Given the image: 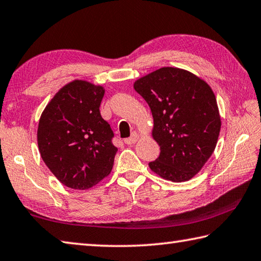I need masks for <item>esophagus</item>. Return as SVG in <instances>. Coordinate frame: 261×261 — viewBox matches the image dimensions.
<instances>
[{"instance_id": "34e87169", "label": "esophagus", "mask_w": 261, "mask_h": 261, "mask_svg": "<svg viewBox=\"0 0 261 261\" xmlns=\"http://www.w3.org/2000/svg\"><path fill=\"white\" fill-rule=\"evenodd\" d=\"M138 138H139V135L137 134V132H132V135H131L130 138L124 139V143L126 145H132V144H135L137 140H138Z\"/></svg>"}]
</instances>
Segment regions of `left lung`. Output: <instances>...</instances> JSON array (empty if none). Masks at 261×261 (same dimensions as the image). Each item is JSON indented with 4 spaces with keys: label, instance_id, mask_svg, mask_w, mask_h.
Masks as SVG:
<instances>
[{
    "label": "left lung",
    "instance_id": "1",
    "mask_svg": "<svg viewBox=\"0 0 261 261\" xmlns=\"http://www.w3.org/2000/svg\"><path fill=\"white\" fill-rule=\"evenodd\" d=\"M134 87L150 108L161 148L149 168L167 180L187 181L216 148L221 122L215 93L200 77L174 67L155 70Z\"/></svg>",
    "mask_w": 261,
    "mask_h": 261
}]
</instances>
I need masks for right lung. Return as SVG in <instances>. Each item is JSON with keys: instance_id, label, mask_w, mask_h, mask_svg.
<instances>
[{"instance_id": "add662e5", "label": "right lung", "mask_w": 261, "mask_h": 261, "mask_svg": "<svg viewBox=\"0 0 261 261\" xmlns=\"http://www.w3.org/2000/svg\"><path fill=\"white\" fill-rule=\"evenodd\" d=\"M103 93L102 87L76 80L61 88L41 115V158L69 188L88 189L112 171L117 148L99 111Z\"/></svg>"}]
</instances>
